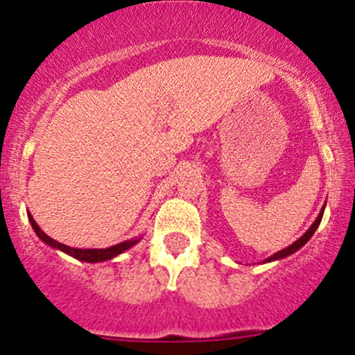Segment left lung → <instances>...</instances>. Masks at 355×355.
Returning <instances> with one entry per match:
<instances>
[{"mask_svg": "<svg viewBox=\"0 0 355 355\" xmlns=\"http://www.w3.org/2000/svg\"><path fill=\"white\" fill-rule=\"evenodd\" d=\"M324 209L325 207H322V210H320V214H319V217L315 218V222L312 223L311 225V229H309L307 232H305V234L302 235V237H300L299 240H297V242H294L292 243V245H288L287 248H284V250H280V252H275L274 255L272 257H268L267 260H263V262H272V260H279V259H285V257H288V255H292L294 254V252H297L299 250V248H302L305 243L309 242V240H311V237L313 235V232L317 230V227L320 225V220H322V215H324Z\"/></svg>", "mask_w": 355, "mask_h": 355, "instance_id": "1", "label": "left lung"}]
</instances>
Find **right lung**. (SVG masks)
Here are the masks:
<instances>
[{
  "label": "right lung",
  "instance_id": "right-lung-1",
  "mask_svg": "<svg viewBox=\"0 0 355 355\" xmlns=\"http://www.w3.org/2000/svg\"><path fill=\"white\" fill-rule=\"evenodd\" d=\"M28 218H30V223L31 227H33L35 234L38 235L40 239L43 240L44 243H48V245L53 247V248H58V250L64 252V254L75 257L76 260H81V262H88V263H95V262H105V260H110L113 259V257L120 255L121 252L128 250L130 247H133L135 243L140 242V239H132V240H126V242H121V243H116V245H112L108 248H73V247H68L64 245V243H60L56 242V240H53L51 237H48L44 232L40 229L38 223L35 222L33 217H31V214H28Z\"/></svg>",
  "mask_w": 355,
  "mask_h": 355
}]
</instances>
